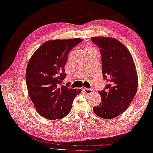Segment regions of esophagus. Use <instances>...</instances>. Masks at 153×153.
Returning a JSON list of instances; mask_svg holds the SVG:
<instances>
[{
    "label": "esophagus",
    "mask_w": 153,
    "mask_h": 153,
    "mask_svg": "<svg viewBox=\"0 0 153 153\" xmlns=\"http://www.w3.org/2000/svg\"><path fill=\"white\" fill-rule=\"evenodd\" d=\"M82 91H83L85 94H91V93H93L94 90L92 89L84 88V89H82Z\"/></svg>",
    "instance_id": "obj_1"
}]
</instances>
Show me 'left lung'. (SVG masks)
<instances>
[{
    "label": "left lung",
    "mask_w": 153,
    "mask_h": 153,
    "mask_svg": "<svg viewBox=\"0 0 153 153\" xmlns=\"http://www.w3.org/2000/svg\"><path fill=\"white\" fill-rule=\"evenodd\" d=\"M102 56L103 79L108 84L98 93L102 102L93 108L102 119H113L127 109L137 89V74L133 57L118 40L104 36L92 37Z\"/></svg>",
    "instance_id": "left-lung-1"
}]
</instances>
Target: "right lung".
<instances>
[{
  "label": "right lung",
  "instance_id": "right-lung-1",
  "mask_svg": "<svg viewBox=\"0 0 153 153\" xmlns=\"http://www.w3.org/2000/svg\"><path fill=\"white\" fill-rule=\"evenodd\" d=\"M82 41L79 38L48 41L29 60L26 72L27 91L35 108L44 118L56 120L66 117L74 99L81 92L62 83L66 77L64 66L69 52Z\"/></svg>",
  "mask_w": 153,
  "mask_h": 153
}]
</instances>
